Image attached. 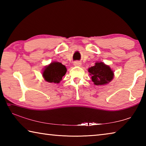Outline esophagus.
<instances>
[{"mask_svg":"<svg viewBox=\"0 0 146 146\" xmlns=\"http://www.w3.org/2000/svg\"><path fill=\"white\" fill-rule=\"evenodd\" d=\"M74 65L76 66H80L81 65H82V64H81L80 62H79V61H75V62H74Z\"/></svg>","mask_w":146,"mask_h":146,"instance_id":"34e87169","label":"esophagus"}]
</instances>
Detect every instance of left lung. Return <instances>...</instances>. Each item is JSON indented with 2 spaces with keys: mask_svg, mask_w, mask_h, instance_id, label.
<instances>
[{
  "mask_svg": "<svg viewBox=\"0 0 146 146\" xmlns=\"http://www.w3.org/2000/svg\"><path fill=\"white\" fill-rule=\"evenodd\" d=\"M91 79L96 86L107 84L113 80L114 73L109 66L103 62H96L95 65L88 69Z\"/></svg>",
  "mask_w": 146,
  "mask_h": 146,
  "instance_id": "left-lung-1",
  "label": "left lung"
}]
</instances>
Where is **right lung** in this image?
<instances>
[{"mask_svg": "<svg viewBox=\"0 0 146 146\" xmlns=\"http://www.w3.org/2000/svg\"><path fill=\"white\" fill-rule=\"evenodd\" d=\"M67 71L65 66L58 62H53L46 66L42 73L45 80L48 82L59 83Z\"/></svg>", "mask_w": 146, "mask_h": 146, "instance_id": "obj_1", "label": "right lung"}]
</instances>
